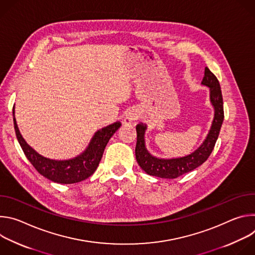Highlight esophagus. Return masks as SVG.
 Here are the masks:
<instances>
[{"instance_id": "obj_1", "label": "esophagus", "mask_w": 255, "mask_h": 255, "mask_svg": "<svg viewBox=\"0 0 255 255\" xmlns=\"http://www.w3.org/2000/svg\"><path fill=\"white\" fill-rule=\"evenodd\" d=\"M135 120H137V116L136 115H128L125 119H124V123L129 125L131 123H133Z\"/></svg>"}]
</instances>
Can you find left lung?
Instances as JSON below:
<instances>
[{
    "mask_svg": "<svg viewBox=\"0 0 255 255\" xmlns=\"http://www.w3.org/2000/svg\"><path fill=\"white\" fill-rule=\"evenodd\" d=\"M202 85L210 88V100L214 107L215 115L211 129L205 141L193 153L178 158H157L151 155L145 147L144 134L145 130H146V125L140 123L136 126V160L140 167L149 175L162 178H176L203 164L212 153L224 120L223 98L219 81L217 80L215 75L208 67L205 68V76L203 78Z\"/></svg>",
    "mask_w": 255,
    "mask_h": 255,
    "instance_id": "left-lung-1",
    "label": "left lung"
}]
</instances>
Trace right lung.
Returning <instances> with one entry per match:
<instances>
[{"label":"right lung","instance_id":"add662e5","mask_svg":"<svg viewBox=\"0 0 255 255\" xmlns=\"http://www.w3.org/2000/svg\"><path fill=\"white\" fill-rule=\"evenodd\" d=\"M14 114V109H13ZM121 123L115 122L97 131L92 138L87 149L79 156L68 160H53L38 154L26 143L18 129L14 116V128L21 147L31 162L40 174L58 184H76L91 176L97 169L107 143L114 133L120 128Z\"/></svg>","mask_w":255,"mask_h":255}]
</instances>
